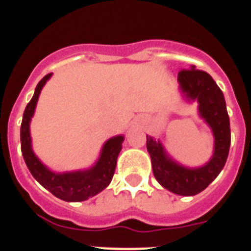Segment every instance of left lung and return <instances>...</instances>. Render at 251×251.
Here are the masks:
<instances>
[{
  "label": "left lung",
  "mask_w": 251,
  "mask_h": 251,
  "mask_svg": "<svg viewBox=\"0 0 251 251\" xmlns=\"http://www.w3.org/2000/svg\"><path fill=\"white\" fill-rule=\"evenodd\" d=\"M177 80L187 100H197L200 115L212 129L214 154L202 167L188 168L170 158L161 142L151 136H147V150L153 175L159 185L176 195L194 196L203 191L225 166L231 142L230 119L223 92L211 75L191 66L181 70Z\"/></svg>",
  "instance_id": "1"
}]
</instances>
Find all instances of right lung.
<instances>
[{
	"label": "right lung",
	"instance_id": "1",
	"mask_svg": "<svg viewBox=\"0 0 251 251\" xmlns=\"http://www.w3.org/2000/svg\"><path fill=\"white\" fill-rule=\"evenodd\" d=\"M50 74L39 81L34 97L26 105L21 123V152L28 171L34 176L37 182L56 196L57 199L68 202H79L85 201L90 197L101 192L109 185L114 175L117 158L122 150V143L124 141L123 136H117L108 139L101 148L99 159L89 170L75 171V172H64L55 174L49 170L45 165L41 163L35 156L31 148L30 137V122L36 108L37 99L43 86L50 79Z\"/></svg>",
	"mask_w": 251,
	"mask_h": 251
}]
</instances>
